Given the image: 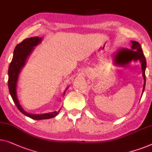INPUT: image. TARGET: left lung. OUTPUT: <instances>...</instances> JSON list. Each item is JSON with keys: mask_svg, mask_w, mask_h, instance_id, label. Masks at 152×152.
I'll return each mask as SVG.
<instances>
[{"mask_svg": "<svg viewBox=\"0 0 152 152\" xmlns=\"http://www.w3.org/2000/svg\"><path fill=\"white\" fill-rule=\"evenodd\" d=\"M132 43V50L128 49H121L120 50L116 55L118 59L121 60V61H125V62H129L132 60L137 61L139 60L141 62V69L142 71V77L144 78V86L143 90H142V93L145 90V69H146V60L145 58L143 52L140 47V45L136 41H131Z\"/></svg>", "mask_w": 152, "mask_h": 152, "instance_id": "left-lung-1", "label": "left lung"}]
</instances>
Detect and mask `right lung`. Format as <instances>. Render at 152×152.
<instances>
[{
	"instance_id": "obj_1",
	"label": "right lung",
	"mask_w": 152,
	"mask_h": 152,
	"mask_svg": "<svg viewBox=\"0 0 152 152\" xmlns=\"http://www.w3.org/2000/svg\"><path fill=\"white\" fill-rule=\"evenodd\" d=\"M42 38L39 37H32V38H27L20 42L15 48L14 51V56L11 61L8 70V86L10 93L12 96V99L16 104V107L25 116L35 120L48 119V118H53L58 115L59 111H55L53 113L42 114H33L28 113L24 110L23 107L20 105L17 98L16 94V86L18 75L20 72L22 68L25 64L28 56L34 50V47L41 42ZM65 94V93H64Z\"/></svg>"
}]
</instances>
